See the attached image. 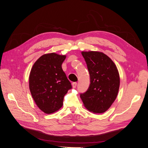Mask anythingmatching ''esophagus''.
Wrapping results in <instances>:
<instances>
[{
    "label": "esophagus",
    "mask_w": 148,
    "mask_h": 148,
    "mask_svg": "<svg viewBox=\"0 0 148 148\" xmlns=\"http://www.w3.org/2000/svg\"><path fill=\"white\" fill-rule=\"evenodd\" d=\"M77 82H74L72 83V86L73 88H76L77 87Z\"/></svg>",
    "instance_id": "obj_1"
}]
</instances>
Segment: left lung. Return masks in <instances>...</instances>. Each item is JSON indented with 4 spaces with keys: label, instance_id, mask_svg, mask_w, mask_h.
<instances>
[{
    "label": "left lung",
    "instance_id": "left-lung-1",
    "mask_svg": "<svg viewBox=\"0 0 148 148\" xmlns=\"http://www.w3.org/2000/svg\"><path fill=\"white\" fill-rule=\"evenodd\" d=\"M90 77L87 91L80 94L86 108L96 114L104 113L117 97L120 77L117 67L104 53L82 52Z\"/></svg>",
    "mask_w": 148,
    "mask_h": 148
}]
</instances>
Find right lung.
Segmentation results:
<instances>
[{
	"instance_id": "right-lung-1",
	"label": "right lung",
	"mask_w": 148,
	"mask_h": 148,
	"mask_svg": "<svg viewBox=\"0 0 148 148\" xmlns=\"http://www.w3.org/2000/svg\"><path fill=\"white\" fill-rule=\"evenodd\" d=\"M65 58V56L55 53L44 54L35 62L31 70L30 92L38 107L46 114L60 109L64 96L72 88L62 68Z\"/></svg>"
}]
</instances>
